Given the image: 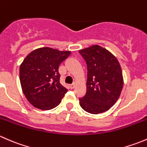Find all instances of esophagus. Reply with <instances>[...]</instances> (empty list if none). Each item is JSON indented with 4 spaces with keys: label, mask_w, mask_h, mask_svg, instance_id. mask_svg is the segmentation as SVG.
Wrapping results in <instances>:
<instances>
[{
    "label": "esophagus",
    "mask_w": 147,
    "mask_h": 147,
    "mask_svg": "<svg viewBox=\"0 0 147 147\" xmlns=\"http://www.w3.org/2000/svg\"><path fill=\"white\" fill-rule=\"evenodd\" d=\"M75 86V83H73V84H69V88H70L71 90H72V89H74Z\"/></svg>",
    "instance_id": "esophagus-1"
}]
</instances>
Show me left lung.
Wrapping results in <instances>:
<instances>
[{"label": "left lung", "instance_id": "obj_1", "mask_svg": "<svg viewBox=\"0 0 147 147\" xmlns=\"http://www.w3.org/2000/svg\"><path fill=\"white\" fill-rule=\"evenodd\" d=\"M87 66V92L79 98L81 107L90 114L109 110L119 99L123 87L121 68L117 59L100 45L79 51Z\"/></svg>", "mask_w": 147, "mask_h": 147}]
</instances>
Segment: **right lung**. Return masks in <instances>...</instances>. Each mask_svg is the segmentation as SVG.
Wrapping results in <instances>:
<instances>
[{
    "label": "right lung",
    "mask_w": 147,
    "mask_h": 147,
    "mask_svg": "<svg viewBox=\"0 0 147 147\" xmlns=\"http://www.w3.org/2000/svg\"><path fill=\"white\" fill-rule=\"evenodd\" d=\"M69 55V51L46 47L26 56L20 66V80L23 94L32 106L50 110L61 102L67 89L60 82L59 67Z\"/></svg>",
    "instance_id": "1"
}]
</instances>
